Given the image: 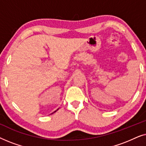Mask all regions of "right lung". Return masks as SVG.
Masks as SVG:
<instances>
[{
    "mask_svg": "<svg viewBox=\"0 0 146 146\" xmlns=\"http://www.w3.org/2000/svg\"><path fill=\"white\" fill-rule=\"evenodd\" d=\"M55 111H54V112H55ZM53 113H54V112H53Z\"/></svg>",
    "mask_w": 146,
    "mask_h": 146,
    "instance_id": "obj_1",
    "label": "right lung"
}]
</instances>
